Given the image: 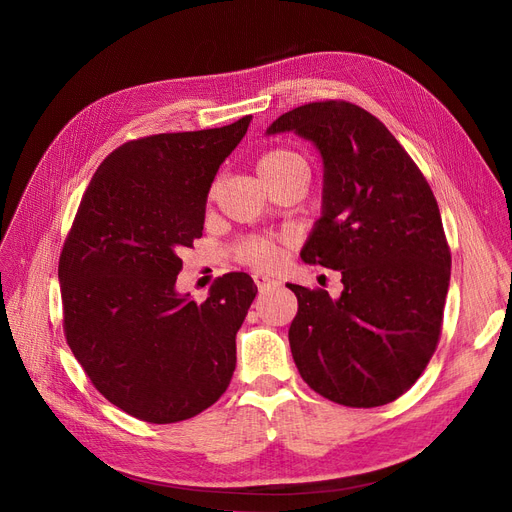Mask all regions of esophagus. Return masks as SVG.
I'll list each match as a JSON object with an SVG mask.
<instances>
[{"instance_id":"34e87169","label":"esophagus","mask_w":512,"mask_h":512,"mask_svg":"<svg viewBox=\"0 0 512 512\" xmlns=\"http://www.w3.org/2000/svg\"><path fill=\"white\" fill-rule=\"evenodd\" d=\"M254 282H256V286H258L260 292H262V290H269V288L275 284L269 275H262V273H256V275H254Z\"/></svg>"}]
</instances>
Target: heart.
<instances>
[{"label": "heart", "instance_id": "heart-1", "mask_svg": "<svg viewBox=\"0 0 512 512\" xmlns=\"http://www.w3.org/2000/svg\"><path fill=\"white\" fill-rule=\"evenodd\" d=\"M297 166H305V162L294 151L271 149L258 160L256 168H258L260 179L269 181ZM286 243H288L286 237H247L235 245V258L241 262V265L260 269V271H269L277 267Z\"/></svg>", "mask_w": 512, "mask_h": 512}]
</instances>
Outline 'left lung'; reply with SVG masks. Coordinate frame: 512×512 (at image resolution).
<instances>
[{
    "label": "left lung",
    "instance_id": "obj_1",
    "mask_svg": "<svg viewBox=\"0 0 512 512\" xmlns=\"http://www.w3.org/2000/svg\"><path fill=\"white\" fill-rule=\"evenodd\" d=\"M297 132L324 162L322 218L301 258L342 273L344 290L288 284L299 312L288 339L301 378L350 408L404 395L436 352L448 282L438 200L384 123L346 100L277 117L269 134Z\"/></svg>",
    "mask_w": 512,
    "mask_h": 512
}]
</instances>
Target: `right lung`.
Segmentation results:
<instances>
[{"label": "right lung", "instance_id": "right-lung-1", "mask_svg": "<svg viewBox=\"0 0 512 512\" xmlns=\"http://www.w3.org/2000/svg\"><path fill=\"white\" fill-rule=\"evenodd\" d=\"M250 121L123 143L89 181L61 247L66 342L91 384L145 423L207 410L235 371L252 277H218L203 303L175 282L181 252L203 237L215 173Z\"/></svg>", "mask_w": 512, "mask_h": 512}]
</instances>
